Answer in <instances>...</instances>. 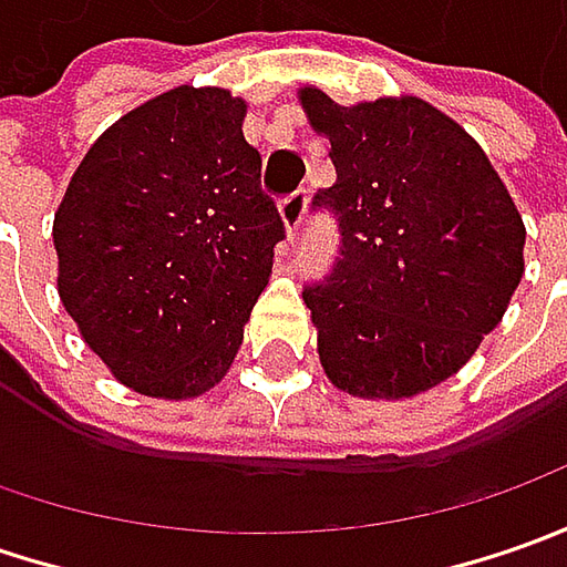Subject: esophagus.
Masks as SVG:
<instances>
[{"label":"esophagus","mask_w":567,"mask_h":567,"mask_svg":"<svg viewBox=\"0 0 567 567\" xmlns=\"http://www.w3.org/2000/svg\"><path fill=\"white\" fill-rule=\"evenodd\" d=\"M302 217H306V188L287 195V198L280 202V220H284V227H287V236H296Z\"/></svg>","instance_id":"obj_1"}]
</instances>
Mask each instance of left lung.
I'll return each instance as SVG.
<instances>
[{"instance_id": "obj_1", "label": "left lung", "mask_w": 567, "mask_h": 567, "mask_svg": "<svg viewBox=\"0 0 567 567\" xmlns=\"http://www.w3.org/2000/svg\"><path fill=\"white\" fill-rule=\"evenodd\" d=\"M338 183L316 210L340 251L302 290L328 379L357 398H413L451 379L502 321L527 229L483 147L420 97L340 106L299 91Z\"/></svg>"}]
</instances>
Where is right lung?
<instances>
[{
	"label": "right lung",
	"mask_w": 567,
	"mask_h": 567,
	"mask_svg": "<svg viewBox=\"0 0 567 567\" xmlns=\"http://www.w3.org/2000/svg\"><path fill=\"white\" fill-rule=\"evenodd\" d=\"M243 116L224 87L147 100L91 144L55 210L59 299L147 398H198L227 375L287 233Z\"/></svg>",
	"instance_id": "obj_1"
}]
</instances>
